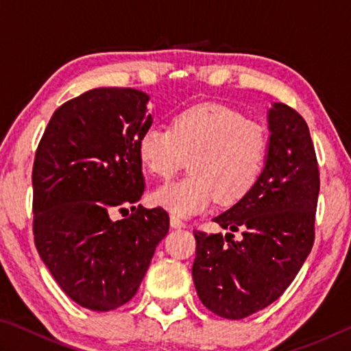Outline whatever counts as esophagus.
<instances>
[{
  "mask_svg": "<svg viewBox=\"0 0 351 351\" xmlns=\"http://www.w3.org/2000/svg\"><path fill=\"white\" fill-rule=\"evenodd\" d=\"M170 226H171V228H175V229H181V228H186V223H184L182 219H180L178 217L171 215L170 217Z\"/></svg>",
  "mask_w": 351,
  "mask_h": 351,
  "instance_id": "34e87169",
  "label": "esophagus"
}]
</instances>
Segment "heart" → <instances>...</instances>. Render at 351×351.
<instances>
[{"label":"heart","instance_id":"b5f03b06","mask_svg":"<svg viewBox=\"0 0 351 351\" xmlns=\"http://www.w3.org/2000/svg\"><path fill=\"white\" fill-rule=\"evenodd\" d=\"M269 152L263 123L218 104L190 106L173 117L171 128L150 125L141 133L138 153L148 173L161 180L186 167L189 173L153 193L154 204L178 217L241 201L258 182Z\"/></svg>","mask_w":351,"mask_h":351}]
</instances>
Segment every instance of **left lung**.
I'll use <instances>...</instances> for the list:
<instances>
[{"instance_id":"left-lung-1","label":"left lung","mask_w":351,"mask_h":351,"mask_svg":"<svg viewBox=\"0 0 351 351\" xmlns=\"http://www.w3.org/2000/svg\"><path fill=\"white\" fill-rule=\"evenodd\" d=\"M269 152L263 173L245 198L213 218L232 234L193 230L192 268L203 305L224 319H243L280 297L311 252L319 165L299 112L274 104L268 114Z\"/></svg>"}]
</instances>
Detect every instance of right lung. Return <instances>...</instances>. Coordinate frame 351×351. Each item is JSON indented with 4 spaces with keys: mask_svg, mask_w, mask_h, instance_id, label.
<instances>
[{
    "mask_svg": "<svg viewBox=\"0 0 351 351\" xmlns=\"http://www.w3.org/2000/svg\"><path fill=\"white\" fill-rule=\"evenodd\" d=\"M147 102L133 88L83 93L58 106L35 152V246L64 293L93 311L133 299L169 232L162 207H136L144 192L138 141L153 122ZM128 205L130 216L110 218Z\"/></svg>",
    "mask_w": 351,
    "mask_h": 351,
    "instance_id": "1",
    "label": "right lung"
}]
</instances>
